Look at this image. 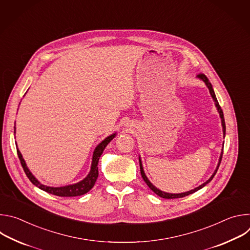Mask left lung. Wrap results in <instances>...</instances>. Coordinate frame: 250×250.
<instances>
[{"label": "left lung", "mask_w": 250, "mask_h": 250, "mask_svg": "<svg viewBox=\"0 0 250 250\" xmlns=\"http://www.w3.org/2000/svg\"><path fill=\"white\" fill-rule=\"evenodd\" d=\"M199 79H201L206 85H207V87L208 88V91H209V93H210V96H211V98L213 99V101H215V104H216V106H217V109H218V112H219V114H220V117H221V119H222V125H223V132H224V137H225V135H226V123H225V118H224V113H223V111H222V109H221V106H220V104H219V102H218V100H217V97H216V94H215V92H213V89H212V86H211V84H210V82L208 81V79L207 78V76L205 75V74H199L198 76H197ZM223 150H224V147H223V149H222V153H221V156H220V159H219V163H218V166H217V168H216V170H215V172L212 173V175L209 177V179L208 180V181H206L205 183H203L202 185H200L199 187H197V188H195V189H193V190H191V191H188V192H185V193H179V194H171V193H166V192H163V191H161V190H159V189H157L149 180H148V178L146 177V173H145V171H144V167H142V163H141V159H140V157H139V166H140V173H141V177L144 178V180H145V182L147 184V186L156 194V195H158L159 197H161V198H164V199H178V198H183V197H186V196H188V195H190V194H193V193H195V192H197L198 190H200V189H202L203 187H205L208 183H209L211 180H212V178L215 177V175H216V173H217V171H218V169H219V166H220V164H221V161H222V158H223Z\"/></svg>", "instance_id": "obj_1"}]
</instances>
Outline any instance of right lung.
<instances>
[{
    "label": "right lung",
    "mask_w": 250,
    "mask_h": 250,
    "mask_svg": "<svg viewBox=\"0 0 250 250\" xmlns=\"http://www.w3.org/2000/svg\"><path fill=\"white\" fill-rule=\"evenodd\" d=\"M16 133V126H15V131ZM117 133H113L110 136L105 137L101 144L98 145V146L95 148L94 153H93V158H92V164H91V170L89 172V174L87 175V177H85L84 179L76 184H72V185H67V186H63V187H49L46 185L42 184L37 178H35L32 173L29 171V169L27 168L24 159L22 158V155L21 153V151L19 150V148H17V152H18V156L20 158L21 164L27 176L28 179L30 180V182L37 186L38 188L58 196V197H76V196H81L86 194L87 192H89L95 185L98 176H99V171H98V163H99V159L104 151V149L105 148V146L110 144V141L113 140L115 138ZM17 146V145H16Z\"/></svg>",
    "instance_id": "right-lung-1"
}]
</instances>
